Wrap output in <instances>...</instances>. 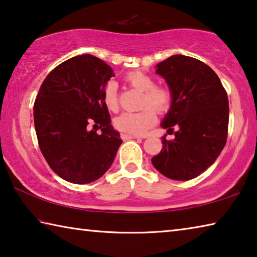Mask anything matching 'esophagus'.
Returning <instances> with one entry per match:
<instances>
[{"label":"esophagus","instance_id":"34e87169","mask_svg":"<svg viewBox=\"0 0 257 257\" xmlns=\"http://www.w3.org/2000/svg\"><path fill=\"white\" fill-rule=\"evenodd\" d=\"M121 138H122L123 141H128V139H136V138H139V137H137V136H134V135L121 134Z\"/></svg>","mask_w":257,"mask_h":257}]
</instances>
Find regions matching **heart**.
I'll list each match as a JSON object with an SVG mask.
<instances>
[{
  "mask_svg": "<svg viewBox=\"0 0 257 257\" xmlns=\"http://www.w3.org/2000/svg\"><path fill=\"white\" fill-rule=\"evenodd\" d=\"M124 80L133 88L142 92L139 99V112H125L114 120L115 127L123 133L136 136H143L153 127L156 122L155 110L163 114L170 110L172 105V93L167 87L155 86V79L144 71H132L124 77ZM103 101L108 110L116 112L119 110V97L115 82H107L103 92Z\"/></svg>",
  "mask_w": 257,
  "mask_h": 257,
  "instance_id": "heart-1",
  "label": "heart"
}]
</instances>
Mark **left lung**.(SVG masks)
<instances>
[{"label":"left lung","mask_w":257,"mask_h":257,"mask_svg":"<svg viewBox=\"0 0 257 257\" xmlns=\"http://www.w3.org/2000/svg\"><path fill=\"white\" fill-rule=\"evenodd\" d=\"M172 93V105L161 125L175 139L162 137L152 159L156 170L173 180H190L215 162L227 143L228 95L216 73L202 61L172 55L156 64Z\"/></svg>","instance_id":"8db88e82"}]
</instances>
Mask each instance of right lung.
Instances as JSON below:
<instances>
[{"mask_svg": "<svg viewBox=\"0 0 257 257\" xmlns=\"http://www.w3.org/2000/svg\"><path fill=\"white\" fill-rule=\"evenodd\" d=\"M113 76L103 60L78 55L47 75L35 99L34 123L42 154L56 175L72 184L101 178L122 143L103 101ZM98 127L101 134L96 133Z\"/></svg>", "mask_w": 257, "mask_h": 257, "instance_id": "right-lung-1", "label": "right lung"}]
</instances>
